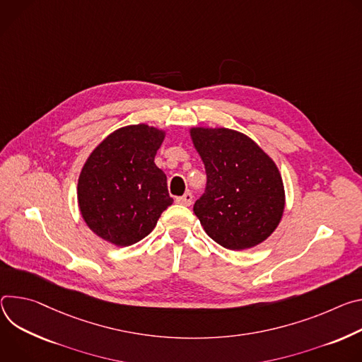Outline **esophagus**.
Returning <instances> with one entry per match:
<instances>
[{"mask_svg": "<svg viewBox=\"0 0 362 362\" xmlns=\"http://www.w3.org/2000/svg\"><path fill=\"white\" fill-rule=\"evenodd\" d=\"M175 202H177L178 204H182V206H191V204H192V194L188 191V192H185L184 195L177 197Z\"/></svg>", "mask_w": 362, "mask_h": 362, "instance_id": "34e87169", "label": "esophagus"}]
</instances>
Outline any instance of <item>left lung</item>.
<instances>
[{
	"label": "left lung",
	"mask_w": 362,
	"mask_h": 362,
	"mask_svg": "<svg viewBox=\"0 0 362 362\" xmlns=\"http://www.w3.org/2000/svg\"><path fill=\"white\" fill-rule=\"evenodd\" d=\"M207 184L194 204L206 233L220 246L245 250L274 231L285 210L284 181L272 158L237 131L192 128Z\"/></svg>",
	"instance_id": "obj_1"
}]
</instances>
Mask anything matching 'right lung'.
I'll return each mask as SVG.
<instances>
[{"label": "right lung", "instance_id": "right-lung-1", "mask_svg": "<svg viewBox=\"0 0 362 362\" xmlns=\"http://www.w3.org/2000/svg\"><path fill=\"white\" fill-rule=\"evenodd\" d=\"M165 134L148 125L120 128L88 158L77 184L80 213L89 228L116 246L146 237L174 199L153 159Z\"/></svg>", "mask_w": 362, "mask_h": 362}]
</instances>
